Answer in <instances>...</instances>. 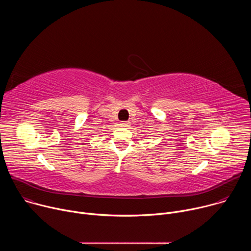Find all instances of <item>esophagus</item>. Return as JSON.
Listing matches in <instances>:
<instances>
[{
  "label": "esophagus",
  "instance_id": "34e87169",
  "mask_svg": "<svg viewBox=\"0 0 251 251\" xmlns=\"http://www.w3.org/2000/svg\"><path fill=\"white\" fill-rule=\"evenodd\" d=\"M120 126L126 128V127H129V126H130V123H129V122H121V123H120Z\"/></svg>",
  "mask_w": 251,
  "mask_h": 251
}]
</instances>
